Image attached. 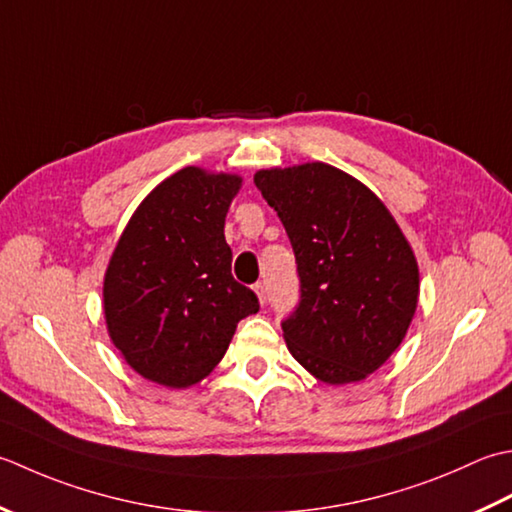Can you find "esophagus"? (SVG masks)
Segmentation results:
<instances>
[{"mask_svg":"<svg viewBox=\"0 0 512 512\" xmlns=\"http://www.w3.org/2000/svg\"><path fill=\"white\" fill-rule=\"evenodd\" d=\"M254 294H256V298H258L260 305H265V298H267V294H265V285H263V283H256V285H254Z\"/></svg>","mask_w":512,"mask_h":512,"instance_id":"obj_1","label":"esophagus"}]
</instances>
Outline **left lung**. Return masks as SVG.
I'll list each match as a JSON object with an SVG mask.
<instances>
[{
  "label": "left lung",
  "instance_id": "1",
  "mask_svg": "<svg viewBox=\"0 0 512 512\" xmlns=\"http://www.w3.org/2000/svg\"><path fill=\"white\" fill-rule=\"evenodd\" d=\"M294 247L300 305L287 349L316 380L369 378L400 347L420 298V269L400 225L362 181L311 161L254 174Z\"/></svg>",
  "mask_w": 512,
  "mask_h": 512
}]
</instances>
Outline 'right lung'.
Instances as JSON below:
<instances>
[{
	"label": "right lung",
	"mask_w": 512,
	"mask_h": 512,
	"mask_svg": "<svg viewBox=\"0 0 512 512\" xmlns=\"http://www.w3.org/2000/svg\"><path fill=\"white\" fill-rule=\"evenodd\" d=\"M243 176L196 165L143 198L103 276V314L121 358L168 389L194 387L214 371L236 325L258 311L232 276L225 216Z\"/></svg>",
	"instance_id": "obj_1"
}]
</instances>
